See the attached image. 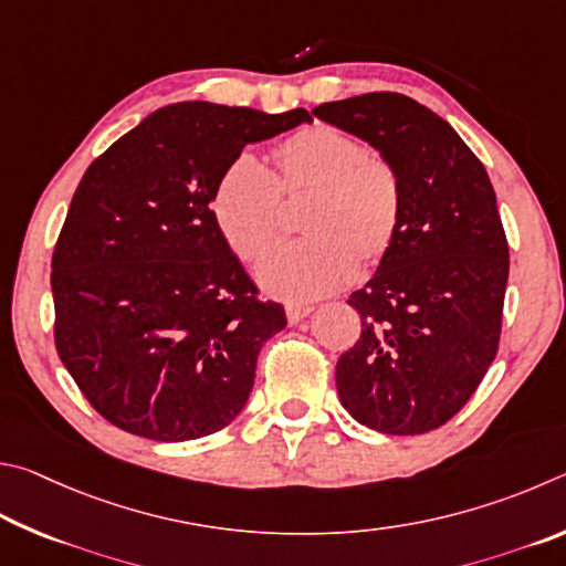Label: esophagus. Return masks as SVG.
I'll list each match as a JSON object with an SVG mask.
<instances>
[{
	"instance_id": "esophagus-1",
	"label": "esophagus",
	"mask_w": 566,
	"mask_h": 566,
	"mask_svg": "<svg viewBox=\"0 0 566 566\" xmlns=\"http://www.w3.org/2000/svg\"><path fill=\"white\" fill-rule=\"evenodd\" d=\"M313 313V305H303V303H289L285 305V315H289L291 323H298L303 321L305 315Z\"/></svg>"
}]
</instances>
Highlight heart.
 <instances>
[{"label": "heart", "mask_w": 566, "mask_h": 566, "mask_svg": "<svg viewBox=\"0 0 566 566\" xmlns=\"http://www.w3.org/2000/svg\"><path fill=\"white\" fill-rule=\"evenodd\" d=\"M275 171L238 156L218 178L213 218L243 263L261 258L281 231L283 203L301 201L305 238L273 248L258 265L263 289L283 301H313L343 289L355 261L390 251L402 218V181L395 166L360 138L328 124L291 134L273 151Z\"/></svg>", "instance_id": "b5f03b06"}]
</instances>
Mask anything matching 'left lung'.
Segmentation results:
<instances>
[{
  "instance_id": "obj_1",
  "label": "left lung",
  "mask_w": 566,
  "mask_h": 566,
  "mask_svg": "<svg viewBox=\"0 0 566 566\" xmlns=\"http://www.w3.org/2000/svg\"><path fill=\"white\" fill-rule=\"evenodd\" d=\"M313 116L378 148L402 181L398 235L348 301L363 331L335 368L340 402L370 430L430 432L497 355L510 245L490 176L444 118L405 94L343 98Z\"/></svg>"
}]
</instances>
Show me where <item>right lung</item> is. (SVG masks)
I'll list each match as a JSON object with an SVG mask.
<instances>
[{
    "mask_svg": "<svg viewBox=\"0 0 566 566\" xmlns=\"http://www.w3.org/2000/svg\"><path fill=\"white\" fill-rule=\"evenodd\" d=\"M303 122L305 108L171 104L86 168L52 255L54 343L104 420L184 442L245 408L258 353L289 321L258 298L211 201L243 146Z\"/></svg>",
    "mask_w": 566,
    "mask_h": 566,
    "instance_id": "obj_1",
    "label": "right lung"
}]
</instances>
